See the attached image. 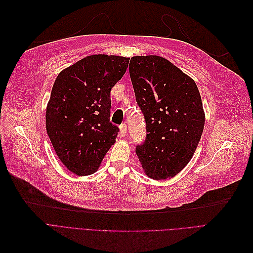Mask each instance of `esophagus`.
Masks as SVG:
<instances>
[{"label": "esophagus", "instance_id": "1", "mask_svg": "<svg viewBox=\"0 0 253 253\" xmlns=\"http://www.w3.org/2000/svg\"><path fill=\"white\" fill-rule=\"evenodd\" d=\"M126 134H127V126H126V124L121 125L120 126V135L122 137H125V136H126Z\"/></svg>", "mask_w": 253, "mask_h": 253}]
</instances>
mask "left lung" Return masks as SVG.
I'll use <instances>...</instances> for the list:
<instances>
[{"label":"left lung","mask_w":253,"mask_h":253,"mask_svg":"<svg viewBox=\"0 0 253 253\" xmlns=\"http://www.w3.org/2000/svg\"><path fill=\"white\" fill-rule=\"evenodd\" d=\"M128 70L147 127L136 154L150 178H171L188 165L201 140V94L192 78L163 57H133Z\"/></svg>","instance_id":"obj_1"}]
</instances>
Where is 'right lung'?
I'll list each match as a JSON object with an SVG mask.
<instances>
[{"label":"right lung","mask_w":253,"mask_h":253,"mask_svg":"<svg viewBox=\"0 0 253 253\" xmlns=\"http://www.w3.org/2000/svg\"><path fill=\"white\" fill-rule=\"evenodd\" d=\"M128 58L93 55L61 72L46 108V131L56 154L76 175L93 174L116 141L110 121L111 89L125 75Z\"/></svg>","instance_id":"1"}]
</instances>
